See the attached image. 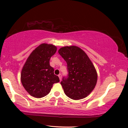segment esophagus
Listing matches in <instances>:
<instances>
[{
    "label": "esophagus",
    "mask_w": 128,
    "mask_h": 128,
    "mask_svg": "<svg viewBox=\"0 0 128 128\" xmlns=\"http://www.w3.org/2000/svg\"><path fill=\"white\" fill-rule=\"evenodd\" d=\"M58 78H59L60 80V81L62 80V74H59L58 75Z\"/></svg>",
    "instance_id": "esophagus-1"
}]
</instances>
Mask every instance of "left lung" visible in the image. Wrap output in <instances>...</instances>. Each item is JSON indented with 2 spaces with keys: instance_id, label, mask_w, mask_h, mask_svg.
I'll return each instance as SVG.
<instances>
[{
  "instance_id": "1",
  "label": "left lung",
  "mask_w": 128,
  "mask_h": 128,
  "mask_svg": "<svg viewBox=\"0 0 128 128\" xmlns=\"http://www.w3.org/2000/svg\"><path fill=\"white\" fill-rule=\"evenodd\" d=\"M58 52L67 64L68 77L63 78L60 82L65 94L74 100L87 97L97 81V71L90 58L75 46H62Z\"/></svg>"
}]
</instances>
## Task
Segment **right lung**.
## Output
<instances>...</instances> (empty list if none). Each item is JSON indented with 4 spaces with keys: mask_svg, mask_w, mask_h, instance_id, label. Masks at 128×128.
<instances>
[{
    "mask_svg": "<svg viewBox=\"0 0 128 128\" xmlns=\"http://www.w3.org/2000/svg\"><path fill=\"white\" fill-rule=\"evenodd\" d=\"M57 47L42 43L28 56L21 72V82L26 91L36 98H42L50 92L54 83L60 82L50 66V60Z\"/></svg>",
    "mask_w": 128,
    "mask_h": 128,
    "instance_id": "add662e5",
    "label": "right lung"
}]
</instances>
